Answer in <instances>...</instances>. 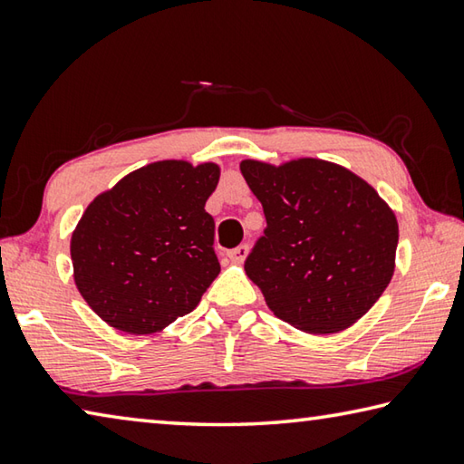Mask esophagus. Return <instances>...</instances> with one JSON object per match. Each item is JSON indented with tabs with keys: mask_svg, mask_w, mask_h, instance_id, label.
Returning <instances> with one entry per match:
<instances>
[{
	"mask_svg": "<svg viewBox=\"0 0 464 464\" xmlns=\"http://www.w3.org/2000/svg\"><path fill=\"white\" fill-rule=\"evenodd\" d=\"M246 255H248V246L246 245H240L237 248L227 250V256H230V261H234V263H242L246 258Z\"/></svg>",
	"mask_w": 464,
	"mask_h": 464,
	"instance_id": "obj_1",
	"label": "esophagus"
}]
</instances>
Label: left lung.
Segmentation results:
<instances>
[{
  "instance_id": "left-lung-1",
  "label": "left lung",
  "mask_w": 464,
  "mask_h": 464,
  "mask_svg": "<svg viewBox=\"0 0 464 464\" xmlns=\"http://www.w3.org/2000/svg\"><path fill=\"white\" fill-rule=\"evenodd\" d=\"M266 227L245 261L279 320L312 334L344 330L393 277L397 219L372 187L318 159L242 160Z\"/></svg>"
}]
</instances>
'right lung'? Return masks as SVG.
<instances>
[{
	"label": "right lung",
	"mask_w": 464,
	"mask_h": 464,
	"mask_svg": "<svg viewBox=\"0 0 464 464\" xmlns=\"http://www.w3.org/2000/svg\"><path fill=\"white\" fill-rule=\"evenodd\" d=\"M218 165L152 162L89 203L71 238L75 283L103 322L152 334L195 310L218 277L206 201Z\"/></svg>",
	"instance_id": "add662e5"
}]
</instances>
